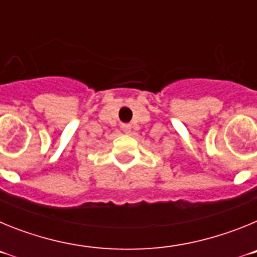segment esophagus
<instances>
[{
  "label": "esophagus",
  "instance_id": "obj_1",
  "mask_svg": "<svg viewBox=\"0 0 257 257\" xmlns=\"http://www.w3.org/2000/svg\"><path fill=\"white\" fill-rule=\"evenodd\" d=\"M122 130H123V133L126 134H130L131 133V124L130 123H122Z\"/></svg>",
  "mask_w": 257,
  "mask_h": 257
}]
</instances>
